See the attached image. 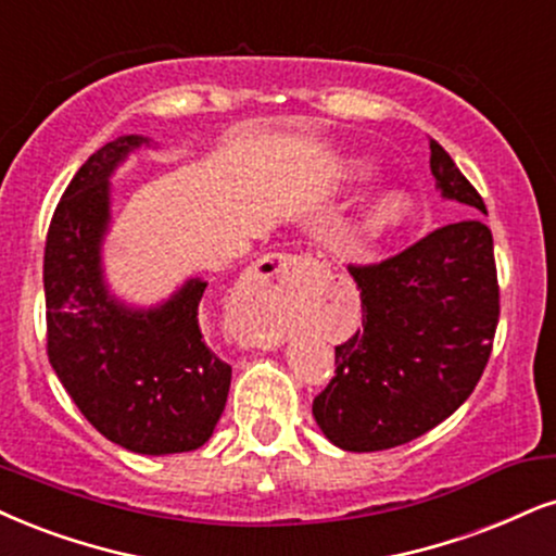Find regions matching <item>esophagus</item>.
<instances>
[{
    "mask_svg": "<svg viewBox=\"0 0 556 556\" xmlns=\"http://www.w3.org/2000/svg\"><path fill=\"white\" fill-rule=\"evenodd\" d=\"M314 263L312 257L306 255H267L263 263L257 265V286L255 289L263 291H286V289H296V286L304 283L306 278L312 276Z\"/></svg>",
    "mask_w": 556,
    "mask_h": 556,
    "instance_id": "obj_1",
    "label": "esophagus"
}]
</instances>
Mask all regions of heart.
<instances>
[{
  "label": "heart",
  "instance_id": "1",
  "mask_svg": "<svg viewBox=\"0 0 556 556\" xmlns=\"http://www.w3.org/2000/svg\"><path fill=\"white\" fill-rule=\"evenodd\" d=\"M407 211H409L407 195H402V193H396V190H392V193L381 195L379 201H376L371 208H368L366 224H368V229H374V231L394 229V226L402 224V218L407 216Z\"/></svg>",
  "mask_w": 556,
  "mask_h": 556
}]
</instances>
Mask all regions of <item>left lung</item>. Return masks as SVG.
I'll use <instances>...</instances> for the list:
<instances>
[{"instance_id":"1","label":"left lung","mask_w":556,"mask_h":556,"mask_svg":"<svg viewBox=\"0 0 556 556\" xmlns=\"http://www.w3.org/2000/svg\"><path fill=\"white\" fill-rule=\"evenodd\" d=\"M430 173L443 198L488 214L435 139ZM348 273L361 291L363 325L334 345V376L312 413L334 445L366 454L428 433L482 379L500 319L492 231L482 218H464L379 263H351Z\"/></svg>"}]
</instances>
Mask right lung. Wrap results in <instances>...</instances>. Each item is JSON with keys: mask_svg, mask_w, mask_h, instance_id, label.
<instances>
[{"mask_svg": "<svg viewBox=\"0 0 556 556\" xmlns=\"http://www.w3.org/2000/svg\"><path fill=\"white\" fill-rule=\"evenodd\" d=\"M147 139L121 136L81 164L46 237V351L79 413L134 454L195 451L214 433L231 366L203 342L205 283L190 280L160 309L128 312L102 286L108 177Z\"/></svg>", "mask_w": 556, "mask_h": 556, "instance_id": "1", "label": "right lung"}]
</instances>
